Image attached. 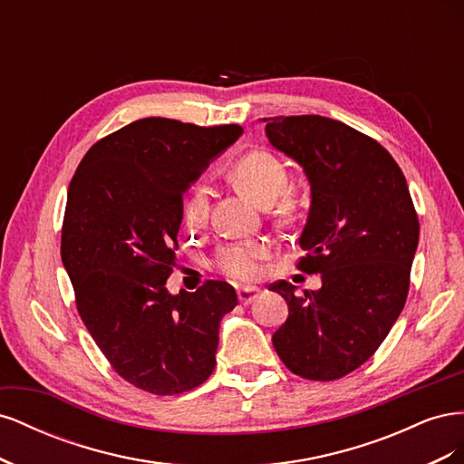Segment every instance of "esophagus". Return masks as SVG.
I'll return each mask as SVG.
<instances>
[{"label": "esophagus", "instance_id": "1", "mask_svg": "<svg viewBox=\"0 0 464 464\" xmlns=\"http://www.w3.org/2000/svg\"><path fill=\"white\" fill-rule=\"evenodd\" d=\"M259 288H240L237 290V300L242 304H251L257 296H259Z\"/></svg>", "mask_w": 464, "mask_h": 464}]
</instances>
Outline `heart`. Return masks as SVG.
Listing matches in <instances>:
<instances>
[{"mask_svg": "<svg viewBox=\"0 0 464 464\" xmlns=\"http://www.w3.org/2000/svg\"><path fill=\"white\" fill-rule=\"evenodd\" d=\"M228 179L251 203L266 208L271 207L288 188V170L285 162L266 150H251L242 154L230 168ZM208 199L205 186H195L184 201L181 218L189 230H199L207 222ZM269 254L265 244L242 242L224 247L217 265L218 269L236 283H251L261 273V261Z\"/></svg>", "mask_w": 464, "mask_h": 464, "instance_id": "b5f03b06", "label": "heart"}]
</instances>
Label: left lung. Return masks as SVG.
Masks as SVG:
<instances>
[{
    "instance_id": "obj_1",
    "label": "left lung",
    "mask_w": 464,
    "mask_h": 464,
    "mask_svg": "<svg viewBox=\"0 0 464 464\" xmlns=\"http://www.w3.org/2000/svg\"><path fill=\"white\" fill-rule=\"evenodd\" d=\"M263 121L310 181L298 269L321 275V288L302 296L286 280L269 286L288 304L273 346L290 372L331 382L362 366L401 315L418 217L399 164L372 137L323 116Z\"/></svg>"
}]
</instances>
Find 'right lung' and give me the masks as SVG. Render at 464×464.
<instances>
[{
    "mask_svg": "<svg viewBox=\"0 0 464 464\" xmlns=\"http://www.w3.org/2000/svg\"><path fill=\"white\" fill-rule=\"evenodd\" d=\"M240 125L137 120L89 149L69 184L62 261L79 315L125 382L152 395L201 385L237 305L224 280L170 294L184 193Z\"/></svg>",
    "mask_w": 464,
    "mask_h": 464,
    "instance_id": "add662e5",
    "label": "right lung"
}]
</instances>
